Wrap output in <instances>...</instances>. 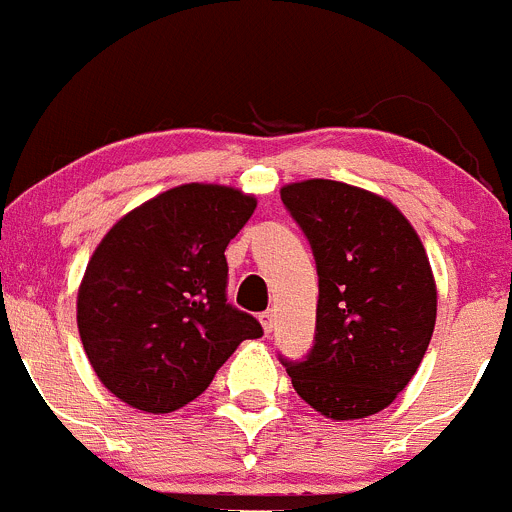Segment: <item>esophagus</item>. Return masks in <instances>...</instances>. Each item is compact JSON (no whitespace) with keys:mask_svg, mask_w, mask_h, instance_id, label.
I'll return each mask as SVG.
<instances>
[{"mask_svg":"<svg viewBox=\"0 0 512 512\" xmlns=\"http://www.w3.org/2000/svg\"><path fill=\"white\" fill-rule=\"evenodd\" d=\"M261 324H264V332L271 334L274 332V326H276V314L271 309H266L264 314H261Z\"/></svg>","mask_w":512,"mask_h":512,"instance_id":"obj_1","label":"esophagus"}]
</instances>
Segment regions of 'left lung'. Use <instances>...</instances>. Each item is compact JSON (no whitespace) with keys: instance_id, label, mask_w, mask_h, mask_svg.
Returning a JSON list of instances; mask_svg holds the SVG:
<instances>
[{"instance_id":"left-lung-1","label":"left lung","mask_w":512,"mask_h":512,"mask_svg":"<svg viewBox=\"0 0 512 512\" xmlns=\"http://www.w3.org/2000/svg\"><path fill=\"white\" fill-rule=\"evenodd\" d=\"M281 201L319 274L314 347L281 359L304 402L362 420L394 402L430 347L437 289L425 246L397 206L339 180H301Z\"/></svg>"}]
</instances>
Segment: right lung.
I'll return each mask as SVG.
<instances>
[{"instance_id":"obj_1","label":"right lung","mask_w":512,"mask_h":512,"mask_svg":"<svg viewBox=\"0 0 512 512\" xmlns=\"http://www.w3.org/2000/svg\"><path fill=\"white\" fill-rule=\"evenodd\" d=\"M256 198L186 183L120 218L92 253L77 329L92 369L135 410H180L261 324L228 304L226 246Z\"/></svg>"}]
</instances>
